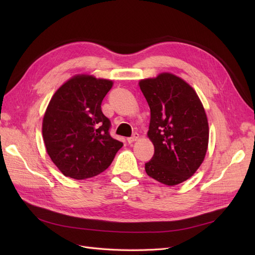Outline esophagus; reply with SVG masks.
Segmentation results:
<instances>
[{
  "label": "esophagus",
  "mask_w": 255,
  "mask_h": 255,
  "mask_svg": "<svg viewBox=\"0 0 255 255\" xmlns=\"http://www.w3.org/2000/svg\"><path fill=\"white\" fill-rule=\"evenodd\" d=\"M138 138H139V134H138V133H134L132 137L128 138V143H132V142L138 140Z\"/></svg>",
  "instance_id": "1"
}]
</instances>
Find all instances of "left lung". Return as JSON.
I'll list each match as a JSON object with an SVG mask.
<instances>
[{
  "label": "left lung",
  "mask_w": 255,
  "mask_h": 255,
  "mask_svg": "<svg viewBox=\"0 0 255 255\" xmlns=\"http://www.w3.org/2000/svg\"><path fill=\"white\" fill-rule=\"evenodd\" d=\"M138 84L150 107L146 135L154 145L145 172L173 186L194 175L205 158L210 136L205 110L195 89L170 72Z\"/></svg>",
  "instance_id": "left-lung-1"
}]
</instances>
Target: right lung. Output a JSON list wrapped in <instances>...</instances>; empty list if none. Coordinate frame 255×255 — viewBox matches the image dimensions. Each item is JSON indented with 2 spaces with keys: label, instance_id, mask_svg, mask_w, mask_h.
I'll return each instance as SVG.
<instances>
[{
  "label": "right lung",
  "instance_id": "obj_1",
  "mask_svg": "<svg viewBox=\"0 0 255 255\" xmlns=\"http://www.w3.org/2000/svg\"><path fill=\"white\" fill-rule=\"evenodd\" d=\"M114 82L76 74L55 91L42 120L50 158L65 176L85 180L105 171L123 145L111 137L101 103Z\"/></svg>",
  "mask_w": 255,
  "mask_h": 255
}]
</instances>
